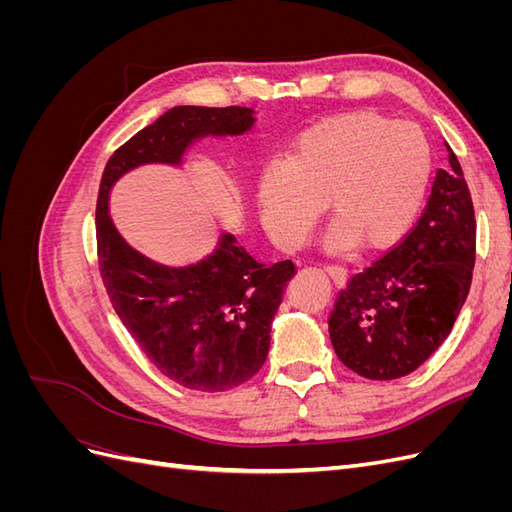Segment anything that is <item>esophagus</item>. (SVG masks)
Segmentation results:
<instances>
[{
	"label": "esophagus",
	"instance_id": "34e87169",
	"mask_svg": "<svg viewBox=\"0 0 512 512\" xmlns=\"http://www.w3.org/2000/svg\"><path fill=\"white\" fill-rule=\"evenodd\" d=\"M324 271H327V275L335 282V286H346L348 284V269L327 265V267H324Z\"/></svg>",
	"mask_w": 512,
	"mask_h": 512
}]
</instances>
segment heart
<instances>
[{"label": "heart", "mask_w": 512, "mask_h": 512, "mask_svg": "<svg viewBox=\"0 0 512 512\" xmlns=\"http://www.w3.org/2000/svg\"><path fill=\"white\" fill-rule=\"evenodd\" d=\"M429 147L406 121L346 113L318 121L294 138L282 166L256 183L260 224L284 247H297L318 207L335 226L329 250L382 247L401 237L425 192Z\"/></svg>", "instance_id": "b5f03b06"}]
</instances>
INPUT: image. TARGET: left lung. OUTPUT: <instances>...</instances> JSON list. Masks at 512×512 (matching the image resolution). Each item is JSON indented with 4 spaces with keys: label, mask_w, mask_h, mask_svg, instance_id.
Instances as JSON below:
<instances>
[{
    "label": "left lung",
    "mask_w": 512,
    "mask_h": 512,
    "mask_svg": "<svg viewBox=\"0 0 512 512\" xmlns=\"http://www.w3.org/2000/svg\"><path fill=\"white\" fill-rule=\"evenodd\" d=\"M474 247L470 190L448 151L410 235L339 292L329 318L337 359L369 380L412 374L440 348L466 303Z\"/></svg>",
    "instance_id": "obj_1"
}]
</instances>
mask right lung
<instances>
[{"mask_svg": "<svg viewBox=\"0 0 512 512\" xmlns=\"http://www.w3.org/2000/svg\"><path fill=\"white\" fill-rule=\"evenodd\" d=\"M254 126L252 108L175 106L119 147L100 181L96 237L108 297L147 359L192 391L235 389L262 367L273 316L297 267L292 260L260 265L230 232H222L213 252L192 265H162L119 235L108 215V196L134 168H181L198 141L243 136Z\"/></svg>", "mask_w": 512, "mask_h": 512, "instance_id": "add662e5", "label": "right lung"}]
</instances>
